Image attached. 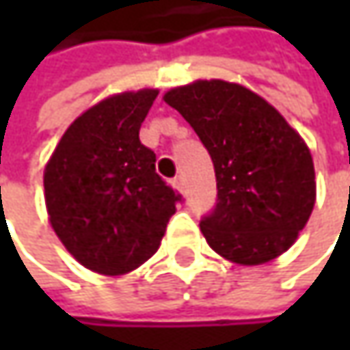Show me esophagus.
I'll return each instance as SVG.
<instances>
[{
  "label": "esophagus",
  "mask_w": 350,
  "mask_h": 350,
  "mask_svg": "<svg viewBox=\"0 0 350 350\" xmlns=\"http://www.w3.org/2000/svg\"><path fill=\"white\" fill-rule=\"evenodd\" d=\"M172 184H174V188H178L180 192H184V178L182 176H176L174 180H172Z\"/></svg>",
  "instance_id": "1"
}]
</instances>
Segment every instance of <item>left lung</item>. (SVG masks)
Returning <instances> with one entry per match:
<instances>
[{
  "mask_svg": "<svg viewBox=\"0 0 350 350\" xmlns=\"http://www.w3.org/2000/svg\"><path fill=\"white\" fill-rule=\"evenodd\" d=\"M164 101L190 123L215 166L217 202L200 219L208 245L241 265L282 255L314 208V164L304 139L241 85L196 81Z\"/></svg>",
  "mask_w": 350,
  "mask_h": 350,
  "instance_id": "8db88e82",
  "label": "left lung"
}]
</instances>
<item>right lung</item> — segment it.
Returning <instances> with one entry per match:
<instances>
[{
  "mask_svg": "<svg viewBox=\"0 0 350 350\" xmlns=\"http://www.w3.org/2000/svg\"><path fill=\"white\" fill-rule=\"evenodd\" d=\"M156 97L158 91L144 89L91 107L66 129L44 170L52 229L97 273L119 275L148 261L182 200L139 142Z\"/></svg>",
  "mask_w": 350,
  "mask_h": 350,
  "instance_id": "obj_1",
  "label": "right lung"
}]
</instances>
